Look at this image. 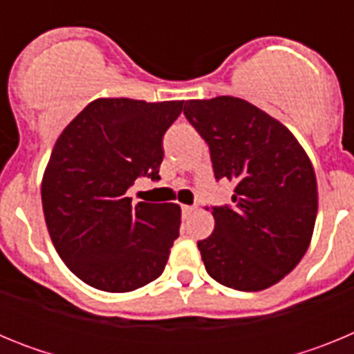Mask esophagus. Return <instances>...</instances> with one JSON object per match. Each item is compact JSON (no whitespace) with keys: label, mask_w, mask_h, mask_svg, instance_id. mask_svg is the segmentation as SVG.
<instances>
[{"label":"esophagus","mask_w":354,"mask_h":354,"mask_svg":"<svg viewBox=\"0 0 354 354\" xmlns=\"http://www.w3.org/2000/svg\"><path fill=\"white\" fill-rule=\"evenodd\" d=\"M195 205H183V212L184 214H192L193 211H195Z\"/></svg>","instance_id":"esophagus-1"}]
</instances>
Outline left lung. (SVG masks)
<instances>
[{
	"instance_id": "obj_1",
	"label": "left lung",
	"mask_w": 354,
	"mask_h": 354,
	"mask_svg": "<svg viewBox=\"0 0 354 354\" xmlns=\"http://www.w3.org/2000/svg\"><path fill=\"white\" fill-rule=\"evenodd\" d=\"M184 115L211 150L214 177L236 184L232 205L212 207L198 241L207 273L236 290H262L298 266L317 216L310 159L277 118L237 97L186 101Z\"/></svg>"
}]
</instances>
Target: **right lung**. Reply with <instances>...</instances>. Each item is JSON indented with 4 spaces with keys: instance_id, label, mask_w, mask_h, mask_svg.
I'll list each match as a JSON object with an SVG mask.
<instances>
[{
    "instance_id": "add662e5",
    "label": "right lung",
    "mask_w": 354,
    "mask_h": 354,
    "mask_svg": "<svg viewBox=\"0 0 354 354\" xmlns=\"http://www.w3.org/2000/svg\"><path fill=\"white\" fill-rule=\"evenodd\" d=\"M184 101L95 99L56 140L42 179L49 236L68 270L106 292L156 280L179 237L177 204L131 205L138 177L159 180L162 136Z\"/></svg>"
}]
</instances>
